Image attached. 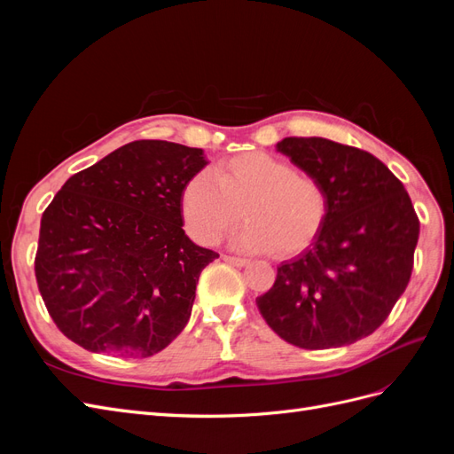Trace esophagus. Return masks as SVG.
Masks as SVG:
<instances>
[{"instance_id": "1", "label": "esophagus", "mask_w": 454, "mask_h": 454, "mask_svg": "<svg viewBox=\"0 0 454 454\" xmlns=\"http://www.w3.org/2000/svg\"><path fill=\"white\" fill-rule=\"evenodd\" d=\"M223 261H227V263L235 265V267H246V265L250 263L248 259H244V257H237V255H223Z\"/></svg>"}]
</instances>
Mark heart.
I'll return each mask as SVG.
<instances>
[{
	"mask_svg": "<svg viewBox=\"0 0 454 454\" xmlns=\"http://www.w3.org/2000/svg\"><path fill=\"white\" fill-rule=\"evenodd\" d=\"M327 210V191L318 177L261 151L219 162L215 176L197 172L182 191L184 222L197 242H219L244 215L248 223L237 235L240 248L282 257L309 248Z\"/></svg>",
	"mask_w": 454,
	"mask_h": 454,
	"instance_id": "1",
	"label": "heart"
}]
</instances>
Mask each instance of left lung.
I'll use <instances>...</instances> for the list:
<instances>
[{
    "mask_svg": "<svg viewBox=\"0 0 454 454\" xmlns=\"http://www.w3.org/2000/svg\"><path fill=\"white\" fill-rule=\"evenodd\" d=\"M277 151L318 177L329 210L320 235L278 267L257 309L299 348L352 345L373 333L405 292L419 217L403 184L364 149L312 136L284 138Z\"/></svg>",
    "mask_w": 454,
    "mask_h": 454,
    "instance_id": "left-lung-1",
    "label": "left lung"
}]
</instances>
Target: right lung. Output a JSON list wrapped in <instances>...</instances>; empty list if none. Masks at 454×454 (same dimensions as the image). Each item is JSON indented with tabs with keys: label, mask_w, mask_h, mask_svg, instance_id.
<instances>
[{
	"label": "right lung",
	"mask_w": 454,
	"mask_h": 454,
	"mask_svg": "<svg viewBox=\"0 0 454 454\" xmlns=\"http://www.w3.org/2000/svg\"><path fill=\"white\" fill-rule=\"evenodd\" d=\"M199 147L136 140L74 174L41 217L35 278L60 332L90 352L147 358L182 333L219 254L184 231Z\"/></svg>",
	"instance_id": "1"
}]
</instances>
